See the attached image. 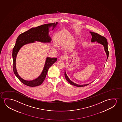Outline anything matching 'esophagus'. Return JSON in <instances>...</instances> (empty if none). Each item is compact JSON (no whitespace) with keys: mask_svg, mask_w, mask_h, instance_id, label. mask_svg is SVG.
Here are the masks:
<instances>
[{"mask_svg":"<svg viewBox=\"0 0 122 122\" xmlns=\"http://www.w3.org/2000/svg\"><path fill=\"white\" fill-rule=\"evenodd\" d=\"M65 58V57L62 56H60V58H59V60L61 61H63L64 60Z\"/></svg>","mask_w":122,"mask_h":122,"instance_id":"obj_1","label":"esophagus"}]
</instances>
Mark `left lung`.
<instances>
[{"mask_svg": "<svg viewBox=\"0 0 122 122\" xmlns=\"http://www.w3.org/2000/svg\"><path fill=\"white\" fill-rule=\"evenodd\" d=\"M90 33H91L92 36V38L91 40L92 42H95V41H97V42L98 43L102 45L104 48L105 51L106 53V54L107 56V60L108 58V55H109V52L108 51V42L107 41V39L105 37L102 36L101 35H99L97 33H94L93 32H90ZM64 75H65V77L66 80V81L72 85H73L75 86H76L77 87H82V86H86L89 85V84H83V85H79L77 84L76 83H74L72 81H71L69 79L68 77L66 74L65 70V72H64Z\"/></svg>", "mask_w": 122, "mask_h": 122, "instance_id": "1", "label": "left lung"}]
</instances>
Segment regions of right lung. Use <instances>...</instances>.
<instances>
[{
	"label": "right lung",
	"mask_w": 122,
	"mask_h": 122,
	"mask_svg": "<svg viewBox=\"0 0 122 122\" xmlns=\"http://www.w3.org/2000/svg\"><path fill=\"white\" fill-rule=\"evenodd\" d=\"M58 23V22H56V23L46 24L37 27L31 28L27 31L20 34L17 38L12 52L13 70L15 76L25 85L28 86L34 87L41 84L45 80L49 68L56 62L57 58L47 57L44 67L40 76L33 80L26 81L20 77L16 70L15 61L18 52L24 45L35 42V41L43 43L50 42L51 39L49 35V28L50 27L53 26V30Z\"/></svg>",
	"instance_id": "obj_1"
}]
</instances>
